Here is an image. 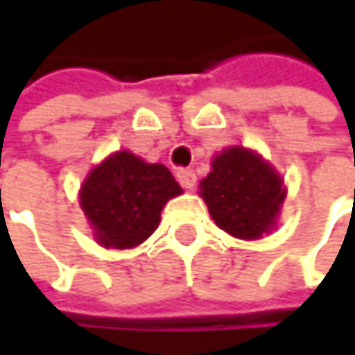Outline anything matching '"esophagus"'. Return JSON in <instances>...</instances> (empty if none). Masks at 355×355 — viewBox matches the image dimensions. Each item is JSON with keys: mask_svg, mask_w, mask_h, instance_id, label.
Here are the masks:
<instances>
[{"mask_svg": "<svg viewBox=\"0 0 355 355\" xmlns=\"http://www.w3.org/2000/svg\"><path fill=\"white\" fill-rule=\"evenodd\" d=\"M177 180L180 182L182 189H193L195 182H197V177L191 168H178L177 171Z\"/></svg>", "mask_w": 355, "mask_h": 355, "instance_id": "obj_1", "label": "esophagus"}]
</instances>
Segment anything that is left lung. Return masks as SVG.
<instances>
[{"mask_svg":"<svg viewBox=\"0 0 355 355\" xmlns=\"http://www.w3.org/2000/svg\"><path fill=\"white\" fill-rule=\"evenodd\" d=\"M211 173L201 180L214 222L236 239H261L271 230L286 197L282 178L257 154L230 148L211 162Z\"/></svg>","mask_w":355,"mask_h":355,"instance_id":"obj_1","label":"left lung"}]
</instances>
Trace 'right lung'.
I'll return each mask as SVG.
<instances>
[{"mask_svg":"<svg viewBox=\"0 0 355 355\" xmlns=\"http://www.w3.org/2000/svg\"><path fill=\"white\" fill-rule=\"evenodd\" d=\"M182 193L164 164L116 152L86 178L80 203L103 247L141 245L160 222L164 203Z\"/></svg>","mask_w":355,"mask_h":355,"instance_id":"1","label":"right lung"}]
</instances>
